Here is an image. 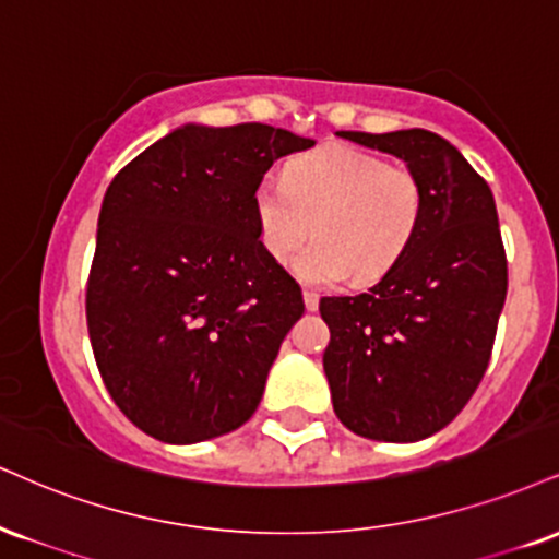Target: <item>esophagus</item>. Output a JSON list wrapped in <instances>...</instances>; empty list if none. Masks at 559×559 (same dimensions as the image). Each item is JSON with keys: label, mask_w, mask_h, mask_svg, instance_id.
I'll return each mask as SVG.
<instances>
[{"label": "esophagus", "mask_w": 559, "mask_h": 559, "mask_svg": "<svg viewBox=\"0 0 559 559\" xmlns=\"http://www.w3.org/2000/svg\"><path fill=\"white\" fill-rule=\"evenodd\" d=\"M318 305H320L318 294H314L312 288H305V307L309 309V312H314V309H318Z\"/></svg>", "instance_id": "esophagus-1"}]
</instances>
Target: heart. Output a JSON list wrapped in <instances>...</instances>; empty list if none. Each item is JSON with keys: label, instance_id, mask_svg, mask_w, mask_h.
Segmentation results:
<instances>
[{"label": "heart", "instance_id": "b5f03b06", "mask_svg": "<svg viewBox=\"0 0 559 559\" xmlns=\"http://www.w3.org/2000/svg\"><path fill=\"white\" fill-rule=\"evenodd\" d=\"M425 187L408 166L385 164L374 153L331 145L294 158L284 185L262 181L252 207L265 252L294 260L305 284L333 286L354 273L374 281L412 247L425 218Z\"/></svg>", "mask_w": 559, "mask_h": 559}]
</instances>
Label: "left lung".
I'll return each instance as SVG.
<instances>
[{
	"instance_id": "left-lung-1",
	"label": "left lung",
	"mask_w": 559,
	"mask_h": 559,
	"mask_svg": "<svg viewBox=\"0 0 559 559\" xmlns=\"http://www.w3.org/2000/svg\"><path fill=\"white\" fill-rule=\"evenodd\" d=\"M421 179L425 218L403 258L356 297H322L333 412L354 435L416 442L459 416L492 354L508 260L489 185L429 130L338 132Z\"/></svg>"
}]
</instances>
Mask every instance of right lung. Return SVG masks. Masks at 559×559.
<instances>
[{
  "instance_id": "1",
  "label": "right lung",
  "mask_w": 559,
  "mask_h": 559,
  "mask_svg": "<svg viewBox=\"0 0 559 559\" xmlns=\"http://www.w3.org/2000/svg\"><path fill=\"white\" fill-rule=\"evenodd\" d=\"M314 140L281 127L181 124L111 179L85 314L109 395L169 445L245 425L301 288L262 247L252 198L273 160Z\"/></svg>"
}]
</instances>
